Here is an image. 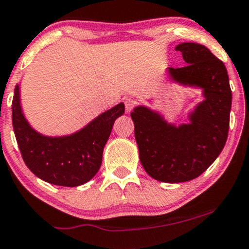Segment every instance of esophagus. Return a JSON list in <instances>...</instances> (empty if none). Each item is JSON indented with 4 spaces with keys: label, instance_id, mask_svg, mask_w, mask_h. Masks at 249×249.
Wrapping results in <instances>:
<instances>
[{
    "label": "esophagus",
    "instance_id": "34e87169",
    "mask_svg": "<svg viewBox=\"0 0 249 249\" xmlns=\"http://www.w3.org/2000/svg\"><path fill=\"white\" fill-rule=\"evenodd\" d=\"M135 106V101L133 100V98H125L124 100V108H125V113L129 114L130 111H132V109L134 108Z\"/></svg>",
    "mask_w": 249,
    "mask_h": 249
}]
</instances>
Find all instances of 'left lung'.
Listing matches in <instances>:
<instances>
[{
    "label": "left lung",
    "instance_id": "left-lung-1",
    "mask_svg": "<svg viewBox=\"0 0 249 249\" xmlns=\"http://www.w3.org/2000/svg\"><path fill=\"white\" fill-rule=\"evenodd\" d=\"M176 50L188 65L168 68V79L202 89L204 97L189 113L188 124H171L146 106L135 107L130 114L141 165L152 178L165 183L197 178L215 161L228 138L231 108L224 64L209 49L195 42H181Z\"/></svg>",
    "mask_w": 249,
    "mask_h": 249
}]
</instances>
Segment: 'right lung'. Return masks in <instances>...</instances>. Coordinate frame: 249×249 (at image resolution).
<instances>
[{"mask_svg": "<svg viewBox=\"0 0 249 249\" xmlns=\"http://www.w3.org/2000/svg\"><path fill=\"white\" fill-rule=\"evenodd\" d=\"M124 113L119 103L69 135L47 136L36 132L26 119L17 84L12 104V120L23 161L36 177L59 186H79L100 170L103 148L115 120Z\"/></svg>", "mask_w": 249, "mask_h": 249, "instance_id": "add662e5", "label": "right lung"}]
</instances>
